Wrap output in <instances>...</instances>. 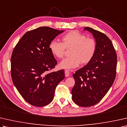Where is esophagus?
Returning <instances> with one entry per match:
<instances>
[{"instance_id": "obj_1", "label": "esophagus", "mask_w": 127, "mask_h": 127, "mask_svg": "<svg viewBox=\"0 0 127 127\" xmlns=\"http://www.w3.org/2000/svg\"><path fill=\"white\" fill-rule=\"evenodd\" d=\"M69 75H70V72H69V70H65V77H69Z\"/></svg>"}]
</instances>
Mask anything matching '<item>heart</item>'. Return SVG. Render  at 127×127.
I'll use <instances>...</instances> for the list:
<instances>
[{"label": "heart", "mask_w": 127, "mask_h": 127, "mask_svg": "<svg viewBox=\"0 0 127 127\" xmlns=\"http://www.w3.org/2000/svg\"><path fill=\"white\" fill-rule=\"evenodd\" d=\"M65 48H71V57L64 59L59 66L62 69L72 70L77 68L80 62L86 64L91 61L95 54L96 43L93 38H87L84 34L72 31L63 36L62 43L52 40L49 45L50 53L58 59L63 58Z\"/></svg>", "instance_id": "obj_1"}]
</instances>
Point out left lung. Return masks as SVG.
<instances>
[{"instance_id":"1","label":"left lung","mask_w":127,"mask_h":127,"mask_svg":"<svg viewBox=\"0 0 127 127\" xmlns=\"http://www.w3.org/2000/svg\"><path fill=\"white\" fill-rule=\"evenodd\" d=\"M92 34L96 43L93 59L73 75L75 86L71 91L72 99L81 107H91L105 95L116 75L117 54L108 36L89 27L84 28Z\"/></svg>"}]
</instances>
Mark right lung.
Returning a JSON list of instances; mask_svg holds the SVG:
<instances>
[{
	"label": "right lung",
	"mask_w": 127,
	"mask_h": 127,
	"mask_svg": "<svg viewBox=\"0 0 127 127\" xmlns=\"http://www.w3.org/2000/svg\"><path fill=\"white\" fill-rule=\"evenodd\" d=\"M64 31L41 27L27 32L14 49L11 57L13 84L27 102L43 107L52 102L57 85L64 79V70L48 73L57 62L49 45Z\"/></svg>",
	"instance_id": "obj_1"
}]
</instances>
